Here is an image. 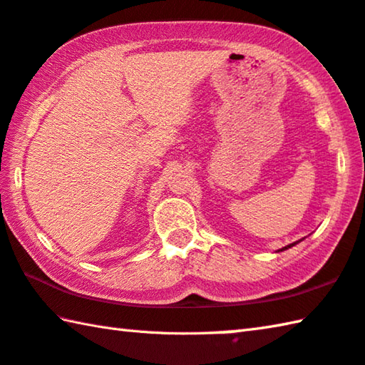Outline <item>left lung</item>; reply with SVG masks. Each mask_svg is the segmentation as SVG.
I'll return each instance as SVG.
<instances>
[{"label":"left lung","instance_id":"8db88e82","mask_svg":"<svg viewBox=\"0 0 365 365\" xmlns=\"http://www.w3.org/2000/svg\"><path fill=\"white\" fill-rule=\"evenodd\" d=\"M302 241V240H300ZM300 241H297V242H292V244H289V246H286V247H282V249H279V250H277V252H282V250H286V249H289V247H294L295 246V244H298V242H300Z\"/></svg>","mask_w":365,"mask_h":365}]
</instances>
